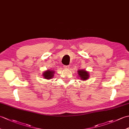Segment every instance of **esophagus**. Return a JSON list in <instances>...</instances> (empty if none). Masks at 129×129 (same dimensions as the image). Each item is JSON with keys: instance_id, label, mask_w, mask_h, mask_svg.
I'll list each match as a JSON object with an SVG mask.
<instances>
[{"instance_id": "esophagus-1", "label": "esophagus", "mask_w": 129, "mask_h": 129, "mask_svg": "<svg viewBox=\"0 0 129 129\" xmlns=\"http://www.w3.org/2000/svg\"><path fill=\"white\" fill-rule=\"evenodd\" d=\"M64 69H69L70 67H69V65H65V66H64Z\"/></svg>"}]
</instances>
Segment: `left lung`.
I'll use <instances>...</instances> for the list:
<instances>
[{"label":"left lung","mask_w":129,"mask_h":129,"mask_svg":"<svg viewBox=\"0 0 129 129\" xmlns=\"http://www.w3.org/2000/svg\"><path fill=\"white\" fill-rule=\"evenodd\" d=\"M78 74L79 76L78 78H80L81 80H87L89 78V73L85 69L79 70L78 71Z\"/></svg>","instance_id":"obj_1"}]
</instances>
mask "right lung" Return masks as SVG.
<instances>
[{"instance_id": "right-lung-1", "label": "right lung", "mask_w": 129, "mask_h": 129, "mask_svg": "<svg viewBox=\"0 0 129 129\" xmlns=\"http://www.w3.org/2000/svg\"><path fill=\"white\" fill-rule=\"evenodd\" d=\"M55 74V71L54 70H47L44 72L42 74V76L43 78L49 80V79H51L54 77Z\"/></svg>"}]
</instances>
